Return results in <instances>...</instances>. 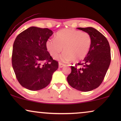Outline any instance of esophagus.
Masks as SVG:
<instances>
[{
  "mask_svg": "<svg viewBox=\"0 0 121 121\" xmlns=\"http://www.w3.org/2000/svg\"><path fill=\"white\" fill-rule=\"evenodd\" d=\"M64 66H65V65H64V64L61 63H59V68H62L64 67Z\"/></svg>",
  "mask_w": 121,
  "mask_h": 121,
  "instance_id": "34e87169",
  "label": "esophagus"
}]
</instances>
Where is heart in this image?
Here are the masks:
<instances>
[{
	"label": "heart",
	"instance_id": "heart-1",
	"mask_svg": "<svg viewBox=\"0 0 121 121\" xmlns=\"http://www.w3.org/2000/svg\"><path fill=\"white\" fill-rule=\"evenodd\" d=\"M92 39L88 33L74 29H62L58 31L55 38L47 39L46 47L51 56L62 62L73 60L78 62L85 58L90 50Z\"/></svg>",
	"mask_w": 121,
	"mask_h": 121
}]
</instances>
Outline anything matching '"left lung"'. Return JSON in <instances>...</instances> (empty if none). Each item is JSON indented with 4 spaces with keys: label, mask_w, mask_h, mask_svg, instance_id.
I'll return each instance as SVG.
<instances>
[{
    "label": "left lung",
    "mask_w": 121,
    "mask_h": 121,
    "mask_svg": "<svg viewBox=\"0 0 121 121\" xmlns=\"http://www.w3.org/2000/svg\"><path fill=\"white\" fill-rule=\"evenodd\" d=\"M77 29L90 35L91 46L82 62L71 66L72 72L67 81L73 88L86 92L96 89L102 83L111 63V49L106 38L96 29Z\"/></svg>",
    "instance_id": "1"
}]
</instances>
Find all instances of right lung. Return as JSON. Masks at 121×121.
I'll list each match as a JSON object with an SVG mask.
<instances>
[{
  "instance_id": "obj_1",
  "label": "right lung",
  "mask_w": 121,
  "mask_h": 121,
  "mask_svg": "<svg viewBox=\"0 0 121 121\" xmlns=\"http://www.w3.org/2000/svg\"><path fill=\"white\" fill-rule=\"evenodd\" d=\"M53 32L47 28L32 26L20 33L14 42L12 65L20 85L39 90L50 83L58 63L48 52L46 42Z\"/></svg>"
}]
</instances>
